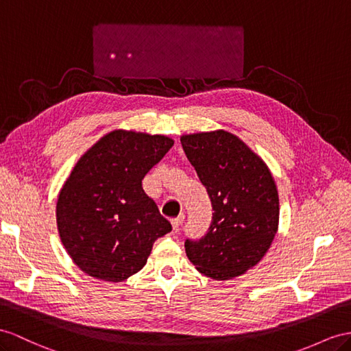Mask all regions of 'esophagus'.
Returning a JSON list of instances; mask_svg holds the SVG:
<instances>
[{
    "instance_id": "1",
    "label": "esophagus",
    "mask_w": 351,
    "mask_h": 351,
    "mask_svg": "<svg viewBox=\"0 0 351 351\" xmlns=\"http://www.w3.org/2000/svg\"><path fill=\"white\" fill-rule=\"evenodd\" d=\"M184 219H185V215H184V213L179 215L178 218L172 219V227H173V231H175V232H178V231H179V228H181Z\"/></svg>"
}]
</instances>
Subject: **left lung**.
<instances>
[{"instance_id":"obj_1","label":"left lung","mask_w":351,"mask_h":351,"mask_svg":"<svg viewBox=\"0 0 351 351\" xmlns=\"http://www.w3.org/2000/svg\"><path fill=\"white\" fill-rule=\"evenodd\" d=\"M186 158L212 202V222L185 252L204 276L228 280L261 261L278 227V194L264 161L226 130L185 134Z\"/></svg>"}]
</instances>
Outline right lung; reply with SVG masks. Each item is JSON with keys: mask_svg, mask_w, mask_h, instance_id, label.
Instances as JSON below:
<instances>
[{"mask_svg": "<svg viewBox=\"0 0 351 351\" xmlns=\"http://www.w3.org/2000/svg\"><path fill=\"white\" fill-rule=\"evenodd\" d=\"M172 145L161 134L114 130L78 160L60 190L56 221L62 245L86 274L125 280L147 264L154 241L172 231L142 188Z\"/></svg>", "mask_w": 351, "mask_h": 351, "instance_id": "obj_1", "label": "right lung"}]
</instances>
